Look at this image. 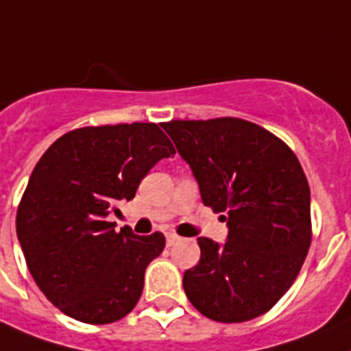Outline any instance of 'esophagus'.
Returning <instances> with one entry per match:
<instances>
[{
    "mask_svg": "<svg viewBox=\"0 0 351 351\" xmlns=\"http://www.w3.org/2000/svg\"><path fill=\"white\" fill-rule=\"evenodd\" d=\"M166 241H167V246H173V244L176 243V241H180V237L176 234H173V232H167L166 234Z\"/></svg>",
    "mask_w": 351,
    "mask_h": 351,
    "instance_id": "esophagus-1",
    "label": "esophagus"
}]
</instances>
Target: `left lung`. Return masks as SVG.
Segmentation results:
<instances>
[{
  "mask_svg": "<svg viewBox=\"0 0 351 351\" xmlns=\"http://www.w3.org/2000/svg\"><path fill=\"white\" fill-rule=\"evenodd\" d=\"M193 169L203 203L226 221L225 244L198 237L202 257L184 273L203 316L241 323L287 293L312 239L311 189L293 149L266 128L237 119L162 123Z\"/></svg>",
  "mask_w": 351,
  "mask_h": 351,
  "instance_id": "left-lung-1",
  "label": "left lung"
}]
</instances>
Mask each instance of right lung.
Returning a JSON list of instances; mask_svg holds the SVG:
<instances>
[{
  "instance_id": "obj_1",
  "label": "right lung",
  "mask_w": 351,
  "mask_h": 351,
  "mask_svg": "<svg viewBox=\"0 0 351 351\" xmlns=\"http://www.w3.org/2000/svg\"><path fill=\"white\" fill-rule=\"evenodd\" d=\"M175 153L155 123H123L67 132L37 162L17 207V239L35 284L64 314L107 325L137 305L166 237L116 232L107 219Z\"/></svg>"
}]
</instances>
